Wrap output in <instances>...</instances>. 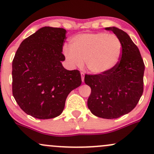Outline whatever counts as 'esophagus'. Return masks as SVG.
Masks as SVG:
<instances>
[{
	"mask_svg": "<svg viewBox=\"0 0 154 154\" xmlns=\"http://www.w3.org/2000/svg\"><path fill=\"white\" fill-rule=\"evenodd\" d=\"M81 77H82V81L84 82V78H85V74L83 72H81Z\"/></svg>",
	"mask_w": 154,
	"mask_h": 154,
	"instance_id": "1",
	"label": "esophagus"
}]
</instances>
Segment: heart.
Returning <instances> with one entry per match:
<instances>
[{
    "label": "heart",
    "mask_w": 154,
    "mask_h": 154,
    "mask_svg": "<svg viewBox=\"0 0 154 154\" xmlns=\"http://www.w3.org/2000/svg\"><path fill=\"white\" fill-rule=\"evenodd\" d=\"M69 48H63L67 61L73 66H82L85 61L88 71L94 75H101L114 69L122 54L119 38L106 32L75 35L70 41Z\"/></svg>",
    "instance_id": "heart-1"
}]
</instances>
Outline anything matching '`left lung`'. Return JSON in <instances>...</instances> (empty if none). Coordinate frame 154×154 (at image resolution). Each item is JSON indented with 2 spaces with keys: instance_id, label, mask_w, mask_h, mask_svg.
Listing matches in <instances>:
<instances>
[{
  "instance_id": "1",
  "label": "left lung",
  "mask_w": 154,
  "mask_h": 154,
  "mask_svg": "<svg viewBox=\"0 0 154 154\" xmlns=\"http://www.w3.org/2000/svg\"><path fill=\"white\" fill-rule=\"evenodd\" d=\"M105 29L121 40V59L109 72L85 75V82L91 88L88 106L92 114L112 119L128 114L138 103L143 92L145 65L138 48L125 32L115 26Z\"/></svg>"
}]
</instances>
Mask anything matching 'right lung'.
<instances>
[{
	"mask_svg": "<svg viewBox=\"0 0 154 154\" xmlns=\"http://www.w3.org/2000/svg\"><path fill=\"white\" fill-rule=\"evenodd\" d=\"M66 29L44 26L20 44L12 62V92L26 114L40 119L62 113L72 91L82 83L78 70L61 61Z\"/></svg>",
	"mask_w": 154,
	"mask_h": 154,
	"instance_id": "obj_1",
	"label": "right lung"
}]
</instances>
